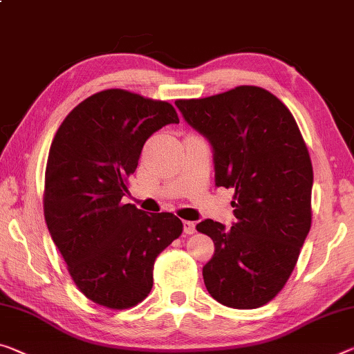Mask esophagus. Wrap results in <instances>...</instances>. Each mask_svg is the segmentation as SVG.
Masks as SVG:
<instances>
[{"mask_svg":"<svg viewBox=\"0 0 354 354\" xmlns=\"http://www.w3.org/2000/svg\"><path fill=\"white\" fill-rule=\"evenodd\" d=\"M183 231L187 234H193L196 231V223L194 221H183Z\"/></svg>","mask_w":354,"mask_h":354,"instance_id":"esophagus-1","label":"esophagus"}]
</instances>
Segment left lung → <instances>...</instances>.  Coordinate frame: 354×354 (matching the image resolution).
I'll return each instance as SVG.
<instances>
[{"label": "left lung", "instance_id": "8db88e82", "mask_svg": "<svg viewBox=\"0 0 354 354\" xmlns=\"http://www.w3.org/2000/svg\"><path fill=\"white\" fill-rule=\"evenodd\" d=\"M176 106L214 149L216 187L234 189L231 227L196 225L215 243L203 269L205 288L226 307L258 308L285 286L312 226L307 145L290 109L261 86Z\"/></svg>", "mask_w": 354, "mask_h": 354}]
</instances>
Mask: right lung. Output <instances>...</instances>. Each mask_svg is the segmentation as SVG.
Listing matches in <instances>:
<instances>
[{"label":"right lung","instance_id":"1","mask_svg":"<svg viewBox=\"0 0 354 354\" xmlns=\"http://www.w3.org/2000/svg\"><path fill=\"white\" fill-rule=\"evenodd\" d=\"M178 123L172 104L111 88L68 113L46 167L44 216L75 286L112 310L138 306L153 286L158 254L183 231L169 212L123 204L145 140Z\"/></svg>","mask_w":354,"mask_h":354}]
</instances>
